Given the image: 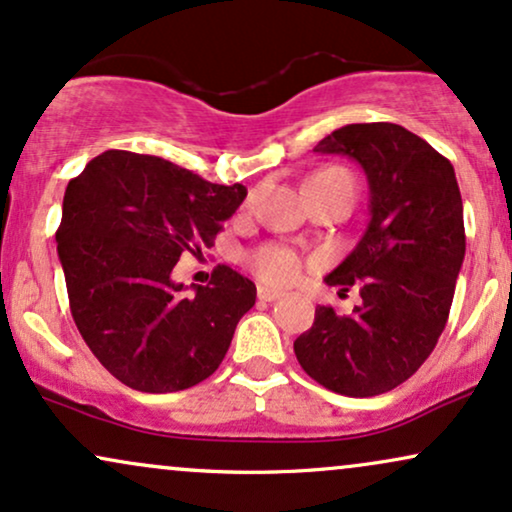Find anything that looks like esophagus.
I'll list each match as a JSON object with an SVG mask.
<instances>
[{"label":"esophagus","instance_id":"1","mask_svg":"<svg viewBox=\"0 0 512 512\" xmlns=\"http://www.w3.org/2000/svg\"><path fill=\"white\" fill-rule=\"evenodd\" d=\"M282 292L280 290H273V287H258V299L261 302H275V299H280Z\"/></svg>","mask_w":512,"mask_h":512}]
</instances>
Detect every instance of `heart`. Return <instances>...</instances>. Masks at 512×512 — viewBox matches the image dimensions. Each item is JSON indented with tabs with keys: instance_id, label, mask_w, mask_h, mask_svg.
<instances>
[{
	"instance_id": "obj_1",
	"label": "heart",
	"mask_w": 512,
	"mask_h": 512,
	"mask_svg": "<svg viewBox=\"0 0 512 512\" xmlns=\"http://www.w3.org/2000/svg\"><path fill=\"white\" fill-rule=\"evenodd\" d=\"M251 268L258 278L270 282V285H287L302 273V258L287 246L268 244L251 254Z\"/></svg>"
}]
</instances>
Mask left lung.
Instances as JSON below:
<instances>
[{
  "label": "left lung",
  "mask_w": 512,
  "mask_h": 512,
  "mask_svg": "<svg viewBox=\"0 0 512 512\" xmlns=\"http://www.w3.org/2000/svg\"><path fill=\"white\" fill-rule=\"evenodd\" d=\"M314 153L347 155L369 182V225L352 254L326 275L347 292L352 314L318 306L294 340L302 369L323 388L371 398L405 383L434 352L465 258V222L450 160L390 122L347 124Z\"/></svg>",
  "instance_id": "left-lung-1"
}]
</instances>
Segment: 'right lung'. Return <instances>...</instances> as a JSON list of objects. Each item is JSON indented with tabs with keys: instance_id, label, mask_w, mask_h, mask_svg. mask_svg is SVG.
I'll return each mask as SVG.
<instances>
[{
	"instance_id": "add662e5",
	"label": "right lung",
	"mask_w": 512,
	"mask_h": 512,
	"mask_svg": "<svg viewBox=\"0 0 512 512\" xmlns=\"http://www.w3.org/2000/svg\"><path fill=\"white\" fill-rule=\"evenodd\" d=\"M246 186L129 150H105L64 191L57 254L71 316L124 386L177 393L222 364L256 285L218 266L208 285L172 280L182 254L213 246Z\"/></svg>"
}]
</instances>
